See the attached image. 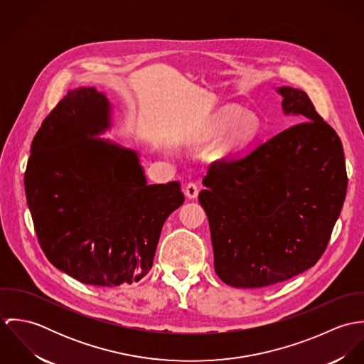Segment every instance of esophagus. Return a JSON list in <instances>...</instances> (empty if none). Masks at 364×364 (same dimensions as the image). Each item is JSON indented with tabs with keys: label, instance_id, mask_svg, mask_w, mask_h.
I'll return each instance as SVG.
<instances>
[{
	"label": "esophagus",
	"instance_id": "esophagus-1",
	"mask_svg": "<svg viewBox=\"0 0 364 364\" xmlns=\"http://www.w3.org/2000/svg\"><path fill=\"white\" fill-rule=\"evenodd\" d=\"M185 195L189 199H196L199 195V188L196 183H188V186L185 188Z\"/></svg>",
	"mask_w": 364,
	"mask_h": 364
}]
</instances>
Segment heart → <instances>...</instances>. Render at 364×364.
<instances>
[{"label":"heart","instance_id":"heart-1","mask_svg":"<svg viewBox=\"0 0 364 364\" xmlns=\"http://www.w3.org/2000/svg\"><path fill=\"white\" fill-rule=\"evenodd\" d=\"M259 132V120L252 113H244L235 107H223L214 113L208 123V134L218 137L225 134L218 144L217 154L221 158L232 156L247 147Z\"/></svg>","mask_w":364,"mask_h":364}]
</instances>
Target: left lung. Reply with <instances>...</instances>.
<instances>
[{
    "mask_svg": "<svg viewBox=\"0 0 364 364\" xmlns=\"http://www.w3.org/2000/svg\"><path fill=\"white\" fill-rule=\"evenodd\" d=\"M297 123L244 156L211 164L199 202L208 214L214 270L228 286L266 287L303 273L323 254L348 189L335 130L309 95L279 87Z\"/></svg>",
    "mask_w": 364,
    "mask_h": 364,
    "instance_id": "left-lung-1",
    "label": "left lung"
}]
</instances>
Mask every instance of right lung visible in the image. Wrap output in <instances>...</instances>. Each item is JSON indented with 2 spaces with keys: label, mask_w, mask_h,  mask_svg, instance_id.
<instances>
[{
  "label": "right lung",
  "mask_w": 364,
  "mask_h": 364,
  "mask_svg": "<svg viewBox=\"0 0 364 364\" xmlns=\"http://www.w3.org/2000/svg\"><path fill=\"white\" fill-rule=\"evenodd\" d=\"M112 110L94 87L68 91L38 130L25 172L46 258L101 287L150 272L162 225L185 200L178 181L149 185L137 151L100 137L112 127Z\"/></svg>",
  "instance_id": "right-lung-1"
}]
</instances>
